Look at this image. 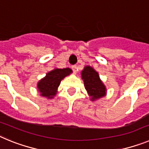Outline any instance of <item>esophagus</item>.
I'll list each match as a JSON object with an SVG mask.
<instances>
[{
  "label": "esophagus",
  "mask_w": 149,
  "mask_h": 149,
  "mask_svg": "<svg viewBox=\"0 0 149 149\" xmlns=\"http://www.w3.org/2000/svg\"><path fill=\"white\" fill-rule=\"evenodd\" d=\"M72 70H73L74 73H76V72H77V66L76 65H72Z\"/></svg>",
  "instance_id": "34e87169"
}]
</instances>
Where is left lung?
Here are the masks:
<instances>
[{"label":"left lung","mask_w":149,"mask_h":149,"mask_svg":"<svg viewBox=\"0 0 149 149\" xmlns=\"http://www.w3.org/2000/svg\"><path fill=\"white\" fill-rule=\"evenodd\" d=\"M81 75L84 81L85 89L92 96L93 101L104 95L106 88L100 80L98 72L92 67L86 66L82 71Z\"/></svg>","instance_id":"left-lung-1"}]
</instances>
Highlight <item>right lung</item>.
Segmentation results:
<instances>
[{
    "label": "right lung",
    "mask_w": 149,
    "mask_h": 149,
    "mask_svg": "<svg viewBox=\"0 0 149 149\" xmlns=\"http://www.w3.org/2000/svg\"><path fill=\"white\" fill-rule=\"evenodd\" d=\"M72 69L66 68H55L46 74V77L38 83V89L41 95L51 98L56 95V89L60 82L65 76L72 73Z\"/></svg>",
    "instance_id": "1"
}]
</instances>
